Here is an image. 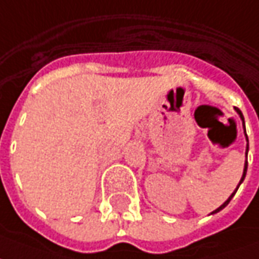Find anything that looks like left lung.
I'll return each instance as SVG.
<instances>
[{"label":"left lung","mask_w":259,"mask_h":259,"mask_svg":"<svg viewBox=\"0 0 259 259\" xmlns=\"http://www.w3.org/2000/svg\"><path fill=\"white\" fill-rule=\"evenodd\" d=\"M234 109H236V112H237V113H238V116H240V119H241V120H243L244 135H245V139H247V142H248V137H247V133H245V123H244V116H243V113H241V111H240V109H237V108H234ZM247 154H248V143H247V148H245V162H244L243 177H241V180H240V184H238V185H237V188H236V189H234V192L231 193L230 196H229V199H227V200H226V202H224L223 205L220 206V207H218V209H216V210H213V211H211L210 214H214V213H218V211H220V210H222V209H224V207H226V206L229 205V202H230L231 199H233V196H234V195H236L237 189H238V186H240V185H241V184H243L244 178H245V174H247V167H248V162H247Z\"/></svg>","instance_id":"obj_1"}]
</instances>
